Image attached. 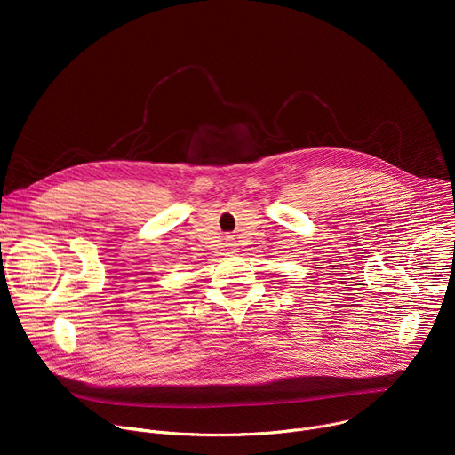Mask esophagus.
Listing matches in <instances>:
<instances>
[{
  "instance_id": "1",
  "label": "esophagus",
  "mask_w": 455,
  "mask_h": 455,
  "mask_svg": "<svg viewBox=\"0 0 455 455\" xmlns=\"http://www.w3.org/2000/svg\"><path fill=\"white\" fill-rule=\"evenodd\" d=\"M228 246H230V251L235 250V243H234V241H228Z\"/></svg>"
}]
</instances>
